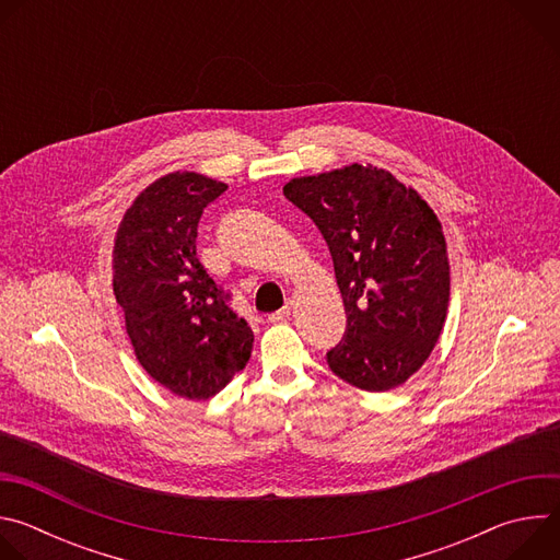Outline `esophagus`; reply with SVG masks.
<instances>
[{
	"instance_id": "1",
	"label": "esophagus",
	"mask_w": 560,
	"mask_h": 560,
	"mask_svg": "<svg viewBox=\"0 0 560 560\" xmlns=\"http://www.w3.org/2000/svg\"><path fill=\"white\" fill-rule=\"evenodd\" d=\"M290 312H292V301H290L283 310H279V312H275V314H270V316H268V318H270V324L285 322V318H290Z\"/></svg>"
}]
</instances>
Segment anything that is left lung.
Returning a JSON list of instances; mask_svg holds the SVG:
<instances>
[{"label": "left lung", "mask_w": 560, "mask_h": 560, "mask_svg": "<svg viewBox=\"0 0 560 560\" xmlns=\"http://www.w3.org/2000/svg\"><path fill=\"white\" fill-rule=\"evenodd\" d=\"M283 195L322 230L335 261L348 328L328 365L368 392L406 383L432 354L450 305L436 212L372 164L294 177Z\"/></svg>", "instance_id": "8db88e82"}]
</instances>
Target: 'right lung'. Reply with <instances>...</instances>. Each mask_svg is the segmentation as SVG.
Instances as JSON below:
<instances>
[{
    "label": "right lung",
    "instance_id": "obj_1",
    "mask_svg": "<svg viewBox=\"0 0 560 560\" xmlns=\"http://www.w3.org/2000/svg\"><path fill=\"white\" fill-rule=\"evenodd\" d=\"M225 188L199 173H168L135 197L115 232L113 292L135 357L190 401L223 389L255 343L197 259V223Z\"/></svg>",
    "mask_w": 560,
    "mask_h": 560
}]
</instances>
